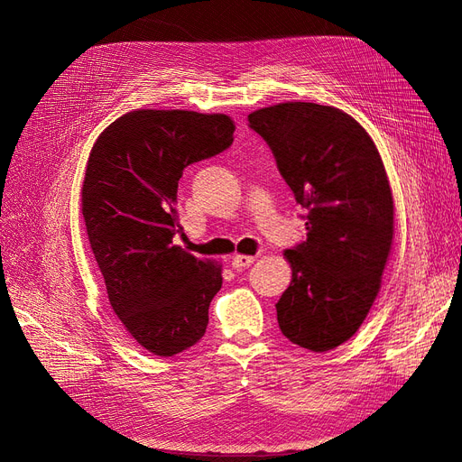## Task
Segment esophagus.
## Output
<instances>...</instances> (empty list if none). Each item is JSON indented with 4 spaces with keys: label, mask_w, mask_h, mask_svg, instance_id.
Listing matches in <instances>:
<instances>
[{
    "label": "esophagus",
    "mask_w": 462,
    "mask_h": 462,
    "mask_svg": "<svg viewBox=\"0 0 462 462\" xmlns=\"http://www.w3.org/2000/svg\"><path fill=\"white\" fill-rule=\"evenodd\" d=\"M253 263H254V256H246V254H235L231 260V265L235 270H245Z\"/></svg>",
    "instance_id": "obj_1"
}]
</instances>
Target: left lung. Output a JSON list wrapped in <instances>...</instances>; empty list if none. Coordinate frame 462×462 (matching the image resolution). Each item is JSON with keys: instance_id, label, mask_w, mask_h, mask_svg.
<instances>
[{"instance_id": "8db88e82", "label": "left lung", "mask_w": 462, "mask_h": 462, "mask_svg": "<svg viewBox=\"0 0 462 462\" xmlns=\"http://www.w3.org/2000/svg\"><path fill=\"white\" fill-rule=\"evenodd\" d=\"M306 209V241L285 250L292 277L277 300L285 337L314 353L348 341L382 287L393 197L370 134L345 111L285 102L248 116Z\"/></svg>"}]
</instances>
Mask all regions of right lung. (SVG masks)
Listing matches in <instances>:
<instances>
[{
	"label": "right lung",
	"instance_id": "add662e5",
	"mask_svg": "<svg viewBox=\"0 0 462 462\" xmlns=\"http://www.w3.org/2000/svg\"><path fill=\"white\" fill-rule=\"evenodd\" d=\"M223 114L136 109L97 136L80 190L82 217L111 309L156 356L197 345L221 265L173 245L180 231L177 187L187 165L233 144Z\"/></svg>",
	"mask_w": 462,
	"mask_h": 462
}]
</instances>
